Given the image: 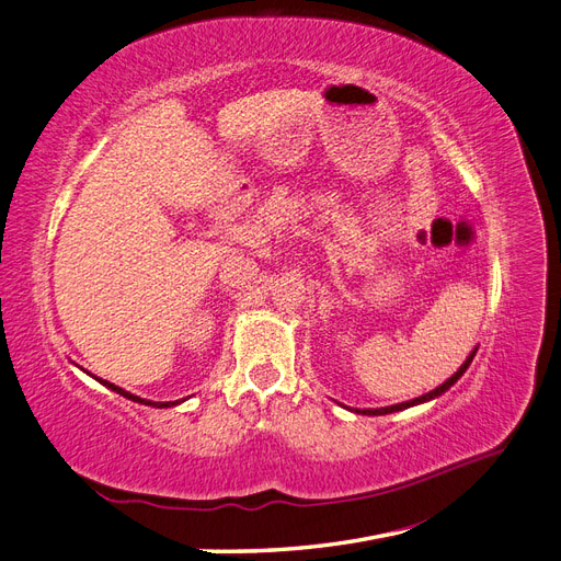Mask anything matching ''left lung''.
I'll list each match as a JSON object with an SVG mask.
<instances>
[{"label": "left lung", "mask_w": 561, "mask_h": 561, "mask_svg": "<svg viewBox=\"0 0 561 561\" xmlns=\"http://www.w3.org/2000/svg\"><path fill=\"white\" fill-rule=\"evenodd\" d=\"M474 353H478V346L472 348V353L468 355L466 358V363L458 367L454 375L443 383V386H437L435 390H431V393H426V396H421V398H414V400H407V402H400V404H390V407H381V410H355V414H367V416H383V414H393V412H402V410H410V407H416V404H423V402H431V400H435V398H439L445 393V390H449L458 379H461L463 375H466V369L470 367V363H472V358H474Z\"/></svg>", "instance_id": "obj_1"}]
</instances>
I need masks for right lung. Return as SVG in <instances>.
<instances>
[{"mask_svg": "<svg viewBox=\"0 0 561 561\" xmlns=\"http://www.w3.org/2000/svg\"><path fill=\"white\" fill-rule=\"evenodd\" d=\"M93 377V375H91ZM98 379V377H95ZM100 383L103 386H107L110 390H114V393H118V396H124V398H128V400H133V402H140V404H149V407H175V404H180V400H175V402H151V400H145V398H138V396H133V393H128V390H124V388H118V386H114V383H110V381H105V379H98Z\"/></svg>", "mask_w": 561, "mask_h": 561, "instance_id": "obj_1", "label": "right lung"}]
</instances>
